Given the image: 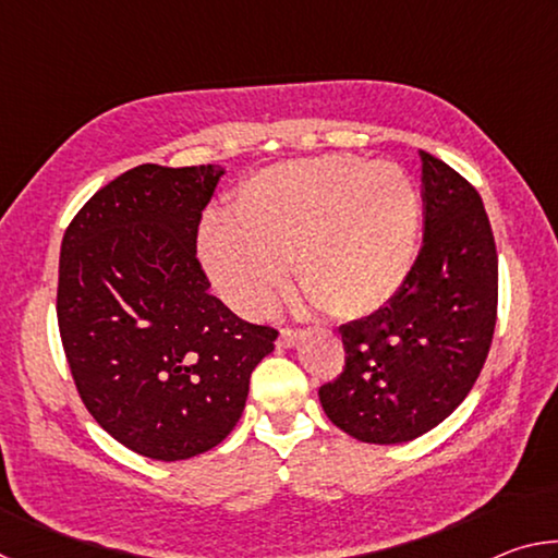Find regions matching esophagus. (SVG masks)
<instances>
[{
	"label": "esophagus",
	"mask_w": 558,
	"mask_h": 558,
	"mask_svg": "<svg viewBox=\"0 0 558 558\" xmlns=\"http://www.w3.org/2000/svg\"><path fill=\"white\" fill-rule=\"evenodd\" d=\"M302 339V332L300 329H280V337H278V347H282V349H290V347H295L298 342Z\"/></svg>",
	"instance_id": "1"
}]
</instances>
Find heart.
Instances as JSON below:
<instances>
[{"instance_id":"obj_1","label":"heart","mask_w":558,"mask_h":558,"mask_svg":"<svg viewBox=\"0 0 558 558\" xmlns=\"http://www.w3.org/2000/svg\"><path fill=\"white\" fill-rule=\"evenodd\" d=\"M421 196L401 165L352 155L280 162L245 179L231 219L211 216L199 256L216 290L243 315H263L288 280L329 317L381 310L409 278Z\"/></svg>"}]
</instances>
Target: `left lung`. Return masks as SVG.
I'll use <instances>...</instances> for the list:
<instances>
[{"mask_svg": "<svg viewBox=\"0 0 558 558\" xmlns=\"http://www.w3.org/2000/svg\"><path fill=\"white\" fill-rule=\"evenodd\" d=\"M421 157L426 233L401 290L339 327L344 372L319 386L349 436L396 446L436 428L465 401L493 344L497 251L483 199L456 169Z\"/></svg>", "mask_w": 558, "mask_h": 558, "instance_id": "8db88e82", "label": "left lung"}]
</instances>
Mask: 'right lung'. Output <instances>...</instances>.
Masks as SVG:
<instances>
[{
    "mask_svg": "<svg viewBox=\"0 0 558 558\" xmlns=\"http://www.w3.org/2000/svg\"><path fill=\"white\" fill-rule=\"evenodd\" d=\"M223 174L140 165L93 194L61 243L56 313L75 389L102 430L153 460L219 446L278 337L214 298L196 260Z\"/></svg>",
    "mask_w": 558,
    "mask_h": 558,
    "instance_id": "obj_1",
    "label": "right lung"
}]
</instances>
